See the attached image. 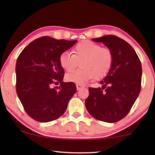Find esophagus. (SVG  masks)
Listing matches in <instances>:
<instances>
[{
  "label": "esophagus",
  "mask_w": 155,
  "mask_h": 155,
  "mask_svg": "<svg viewBox=\"0 0 155 155\" xmlns=\"http://www.w3.org/2000/svg\"><path fill=\"white\" fill-rule=\"evenodd\" d=\"M76 87H77V90H80V89L81 88H82L83 87V85H82V84H76Z\"/></svg>",
  "instance_id": "1"
}]
</instances>
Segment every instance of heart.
<instances>
[{
    "label": "heart",
    "mask_w": 155,
    "mask_h": 155,
    "mask_svg": "<svg viewBox=\"0 0 155 155\" xmlns=\"http://www.w3.org/2000/svg\"><path fill=\"white\" fill-rule=\"evenodd\" d=\"M74 54L65 51L59 56V63L65 71L75 69L80 61L81 68L66 74L68 81L83 84L95 78L101 79L107 75L111 68L114 55L111 50L101 47L99 44L90 40L79 42L73 48Z\"/></svg>",
    "instance_id": "heart-1"
}]
</instances>
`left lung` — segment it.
<instances>
[{
  "mask_svg": "<svg viewBox=\"0 0 155 155\" xmlns=\"http://www.w3.org/2000/svg\"><path fill=\"white\" fill-rule=\"evenodd\" d=\"M111 50L114 61L102 87L89 88L85 107L97 120L115 123L130 111L141 89L142 65L134 48L125 40L114 35L94 38Z\"/></svg>",
  "mask_w": 155,
  "mask_h": 155,
  "instance_id": "8db88e82",
  "label": "left lung"
}]
</instances>
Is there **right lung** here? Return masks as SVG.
Returning <instances> with one entry per match:
<instances>
[{
	"instance_id": "right-lung-1",
	"label": "right lung",
	"mask_w": 155,
	"mask_h": 155,
	"mask_svg": "<svg viewBox=\"0 0 155 155\" xmlns=\"http://www.w3.org/2000/svg\"><path fill=\"white\" fill-rule=\"evenodd\" d=\"M77 42L42 37L29 44L16 62V92L25 111L34 120L46 123L65 113L76 92L75 84L64 82L59 56ZM60 83L58 87L54 84Z\"/></svg>"
}]
</instances>
